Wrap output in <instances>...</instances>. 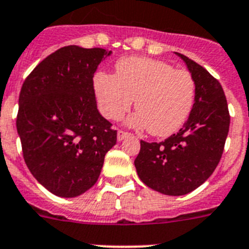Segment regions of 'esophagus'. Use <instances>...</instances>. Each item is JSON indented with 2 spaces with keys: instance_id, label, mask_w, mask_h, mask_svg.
<instances>
[{
  "instance_id": "obj_1",
  "label": "esophagus",
  "mask_w": 249,
  "mask_h": 249,
  "mask_svg": "<svg viewBox=\"0 0 249 249\" xmlns=\"http://www.w3.org/2000/svg\"><path fill=\"white\" fill-rule=\"evenodd\" d=\"M130 135V134L127 133V131H124V130H119L118 131V140L119 142H122L123 139H125V138H127Z\"/></svg>"
}]
</instances>
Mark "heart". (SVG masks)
<instances>
[{
  "mask_svg": "<svg viewBox=\"0 0 249 249\" xmlns=\"http://www.w3.org/2000/svg\"><path fill=\"white\" fill-rule=\"evenodd\" d=\"M115 70V75L99 71L94 76L98 107L105 118L119 119L135 99L138 111L127 120L133 126L148 127L154 137H169L185 124L196 90L189 71L148 57L119 60Z\"/></svg>",
  "mask_w": 249,
  "mask_h": 249,
  "instance_id": "b5f03b06",
  "label": "heart"
}]
</instances>
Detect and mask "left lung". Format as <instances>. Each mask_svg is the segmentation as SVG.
Here are the masks:
<instances>
[{
	"mask_svg": "<svg viewBox=\"0 0 249 249\" xmlns=\"http://www.w3.org/2000/svg\"><path fill=\"white\" fill-rule=\"evenodd\" d=\"M196 80V101L187 123L160 142L140 140L134 160L140 180L166 196H184L202 185L223 154L231 116L222 85L203 66L176 53Z\"/></svg>",
	"mask_w": 249,
	"mask_h": 249,
	"instance_id": "left-lung-1",
	"label": "left lung"
}]
</instances>
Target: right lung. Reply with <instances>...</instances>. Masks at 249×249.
<instances>
[{
    "mask_svg": "<svg viewBox=\"0 0 249 249\" xmlns=\"http://www.w3.org/2000/svg\"><path fill=\"white\" fill-rule=\"evenodd\" d=\"M111 51L70 45L49 55L21 88L16 126L25 163L51 193L72 198L96 183L116 130L96 107L94 73Z\"/></svg>",
    "mask_w": 249,
    "mask_h": 249,
    "instance_id": "obj_1",
    "label": "right lung"
}]
</instances>
